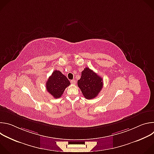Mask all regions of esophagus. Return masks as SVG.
<instances>
[{"mask_svg": "<svg viewBox=\"0 0 154 154\" xmlns=\"http://www.w3.org/2000/svg\"><path fill=\"white\" fill-rule=\"evenodd\" d=\"M71 83L72 84H73V85H75V83H76V81H75V80H72L71 81Z\"/></svg>", "mask_w": 154, "mask_h": 154, "instance_id": "esophagus-1", "label": "esophagus"}]
</instances>
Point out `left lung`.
Here are the masks:
<instances>
[{"label": "left lung", "mask_w": 154, "mask_h": 154, "mask_svg": "<svg viewBox=\"0 0 154 154\" xmlns=\"http://www.w3.org/2000/svg\"><path fill=\"white\" fill-rule=\"evenodd\" d=\"M78 86L86 99L95 98L103 87L102 78L89 68H85L82 72L80 79L77 82Z\"/></svg>", "instance_id": "left-lung-1"}]
</instances>
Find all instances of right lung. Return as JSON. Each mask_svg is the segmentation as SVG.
<instances>
[{
	"label": "right lung",
	"mask_w": 154,
	"mask_h": 154,
	"mask_svg": "<svg viewBox=\"0 0 154 154\" xmlns=\"http://www.w3.org/2000/svg\"><path fill=\"white\" fill-rule=\"evenodd\" d=\"M70 85L68 78L60 71H54L47 80L46 89L55 99L60 98L64 90Z\"/></svg>",
	"instance_id": "add662e5"
}]
</instances>
